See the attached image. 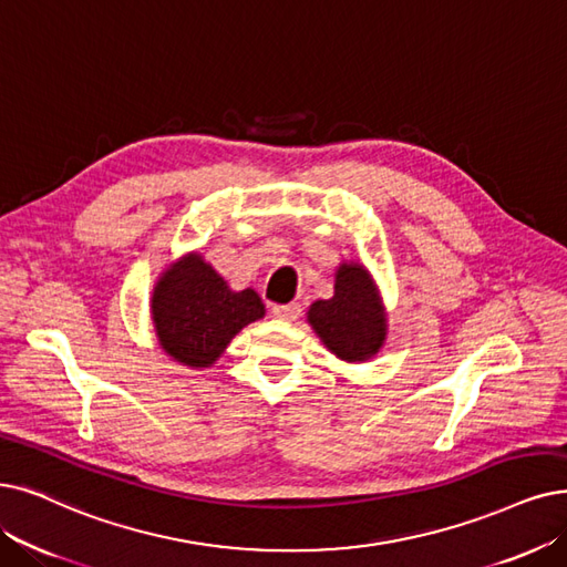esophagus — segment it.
Segmentation results:
<instances>
[{
	"instance_id": "esophagus-1",
	"label": "esophagus",
	"mask_w": 567,
	"mask_h": 567,
	"mask_svg": "<svg viewBox=\"0 0 567 567\" xmlns=\"http://www.w3.org/2000/svg\"><path fill=\"white\" fill-rule=\"evenodd\" d=\"M302 307L300 302H290V305H271V313L277 316V319H284V321H296L300 316Z\"/></svg>"
}]
</instances>
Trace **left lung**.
<instances>
[{"instance_id":"8db88e82","label":"left lung","mask_w":567,"mask_h":567,"mask_svg":"<svg viewBox=\"0 0 567 567\" xmlns=\"http://www.w3.org/2000/svg\"><path fill=\"white\" fill-rule=\"evenodd\" d=\"M309 323L337 358L349 362L372 358L386 339V316L370 275L360 265L337 269L334 296L311 305Z\"/></svg>"}]
</instances>
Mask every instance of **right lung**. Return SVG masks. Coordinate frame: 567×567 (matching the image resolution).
<instances>
[{"mask_svg": "<svg viewBox=\"0 0 567 567\" xmlns=\"http://www.w3.org/2000/svg\"><path fill=\"white\" fill-rule=\"evenodd\" d=\"M265 316L258 292H235L199 256L167 269L153 290V323L161 347L190 368H207L248 323Z\"/></svg>", "mask_w": 567, "mask_h": 567, "instance_id": "obj_1", "label": "right lung"}]
</instances>
